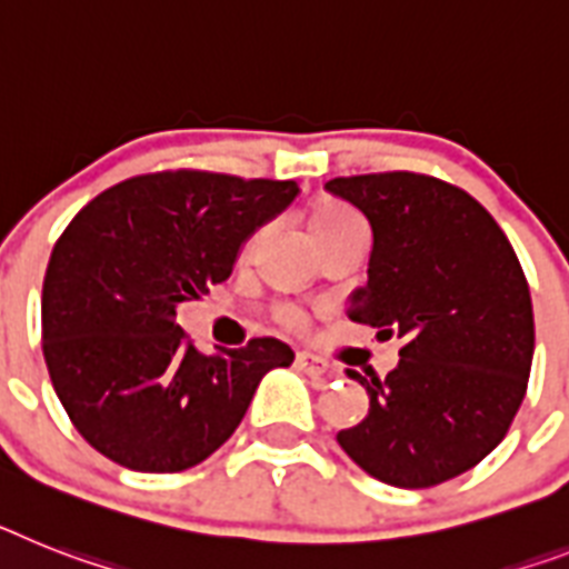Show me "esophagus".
<instances>
[{
  "instance_id": "obj_1",
  "label": "esophagus",
  "mask_w": 569,
  "mask_h": 569,
  "mask_svg": "<svg viewBox=\"0 0 569 569\" xmlns=\"http://www.w3.org/2000/svg\"><path fill=\"white\" fill-rule=\"evenodd\" d=\"M298 367L309 376H329V373H332V367H329L327 361H321L318 356H312V352H298Z\"/></svg>"
}]
</instances>
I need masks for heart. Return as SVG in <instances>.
Here are the masks:
<instances>
[{
	"mask_svg": "<svg viewBox=\"0 0 569 569\" xmlns=\"http://www.w3.org/2000/svg\"><path fill=\"white\" fill-rule=\"evenodd\" d=\"M309 228H312L318 246H327V242H332L336 237H341V233L365 228V219L358 217L350 204L336 202V199H323V202L315 204L312 217H309ZM280 318H283L289 327H298L300 323V312H295V309H283Z\"/></svg>",
	"mask_w": 569,
	"mask_h": 569,
	"instance_id": "obj_1",
	"label": "heart"
}]
</instances>
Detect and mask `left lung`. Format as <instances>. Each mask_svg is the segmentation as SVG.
Listing matches in <instances>:
<instances>
[{"mask_svg":"<svg viewBox=\"0 0 569 569\" xmlns=\"http://www.w3.org/2000/svg\"><path fill=\"white\" fill-rule=\"evenodd\" d=\"M327 190L373 228L350 321L402 338L385 379L347 370L370 410L338 446L381 483H446L500 446L523 402L536 350L527 277L491 213L448 181L393 170Z\"/></svg>","mask_w":569,"mask_h":569,"instance_id":"1","label":"left lung"}]
</instances>
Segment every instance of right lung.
Instances as JSON below:
<instances>
[{
	"mask_svg": "<svg viewBox=\"0 0 569 569\" xmlns=\"http://www.w3.org/2000/svg\"><path fill=\"white\" fill-rule=\"evenodd\" d=\"M295 196V181L161 170L71 219L42 283V356L94 451L150 475L190 469L237 431L262 376L292 365L277 338L204 356L176 307L228 280L242 242Z\"/></svg>",
	"mask_w": 569,
	"mask_h": 569,
	"instance_id": "1",
	"label": "right lung"
}]
</instances>
